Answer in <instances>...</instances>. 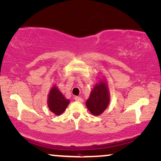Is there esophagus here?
Segmentation results:
<instances>
[{
	"label": "esophagus",
	"mask_w": 161,
	"mask_h": 161,
	"mask_svg": "<svg viewBox=\"0 0 161 161\" xmlns=\"http://www.w3.org/2000/svg\"><path fill=\"white\" fill-rule=\"evenodd\" d=\"M75 100L76 101H78V102H83V98H80V97H78V96H76V97H75Z\"/></svg>",
	"instance_id": "1"
}]
</instances>
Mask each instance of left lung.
<instances>
[{
    "label": "left lung",
    "mask_w": 161,
    "mask_h": 161,
    "mask_svg": "<svg viewBox=\"0 0 161 161\" xmlns=\"http://www.w3.org/2000/svg\"><path fill=\"white\" fill-rule=\"evenodd\" d=\"M108 102L109 93L107 86L106 83L101 81L93 88L86 104L91 114L98 116L104 112L108 105Z\"/></svg>",
    "instance_id": "left-lung-1"
}]
</instances>
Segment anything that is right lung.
Here are the masks:
<instances>
[{
  "label": "right lung",
  "mask_w": 161,
  "mask_h": 161,
  "mask_svg": "<svg viewBox=\"0 0 161 161\" xmlns=\"http://www.w3.org/2000/svg\"><path fill=\"white\" fill-rule=\"evenodd\" d=\"M70 101L64 97L59 89L53 86L48 95V107L55 115H60L68 106Z\"/></svg>",
  "instance_id": "add662e5"
}]
</instances>
